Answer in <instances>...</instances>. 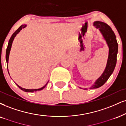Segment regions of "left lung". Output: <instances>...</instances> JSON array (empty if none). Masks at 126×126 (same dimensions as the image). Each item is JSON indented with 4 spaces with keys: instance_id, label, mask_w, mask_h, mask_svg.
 Here are the masks:
<instances>
[{
    "instance_id": "obj_1",
    "label": "left lung",
    "mask_w": 126,
    "mask_h": 126,
    "mask_svg": "<svg viewBox=\"0 0 126 126\" xmlns=\"http://www.w3.org/2000/svg\"><path fill=\"white\" fill-rule=\"evenodd\" d=\"M94 26L99 29L106 41L109 47V55L105 70L100 77L95 80L92 86L90 87V89H96L102 86L109 78L115 68L118 52V44L116 37L111 27L106 23L100 21H94ZM80 88L82 89V88ZM84 89H86V88Z\"/></svg>"
}]
</instances>
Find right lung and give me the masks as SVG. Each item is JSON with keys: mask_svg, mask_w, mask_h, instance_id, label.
Wrapping results in <instances>:
<instances>
[{"mask_svg": "<svg viewBox=\"0 0 126 126\" xmlns=\"http://www.w3.org/2000/svg\"><path fill=\"white\" fill-rule=\"evenodd\" d=\"M26 26H27V25H26V24H23V25H21V26H20V27L18 28L17 30L16 31V32L13 34H12V37H10V40H9V41L8 45H7V49H6V63H7V71H8V73H9V75H10V74H9V70H8V63H9V54H10V50H11V48H12V43H13V40H14V39H15V37L16 36V35L17 34L18 32H19L21 30H22L23 29H24V28L26 27ZM48 82L46 83V85H44V86H43L41 88H39V89H25V88H21V86H20L19 85H18L17 84V83H16V84L18 88H20V89L22 90V91H23L26 92H34L39 91H41V90H43L45 88V87L47 86V85Z\"/></svg>", "mask_w": 126, "mask_h": 126, "instance_id": "add662e5", "label": "right lung"}]
</instances>
